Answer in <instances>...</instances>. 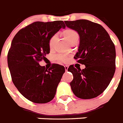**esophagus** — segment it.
<instances>
[{"label":"esophagus","instance_id":"1","mask_svg":"<svg viewBox=\"0 0 123 123\" xmlns=\"http://www.w3.org/2000/svg\"><path fill=\"white\" fill-rule=\"evenodd\" d=\"M64 67H65V71H67L68 70V67L67 65H65V66H64Z\"/></svg>","mask_w":123,"mask_h":123}]
</instances>
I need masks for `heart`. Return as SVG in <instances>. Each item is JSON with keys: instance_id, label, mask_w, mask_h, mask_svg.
<instances>
[{"instance_id": "obj_1", "label": "heart", "mask_w": 123, "mask_h": 123, "mask_svg": "<svg viewBox=\"0 0 123 123\" xmlns=\"http://www.w3.org/2000/svg\"><path fill=\"white\" fill-rule=\"evenodd\" d=\"M62 36H63L64 38L67 40L69 44H71L72 43L74 42V41H75L76 39H79V34L77 31H75L74 29H67L65 30H64L62 32ZM57 36L56 35H53V36L51 37V38L49 40V48L50 50H53L55 46L56 43L57 41ZM56 59L62 62H65L68 60V58L67 56L65 55H59L56 56Z\"/></svg>"}]
</instances>
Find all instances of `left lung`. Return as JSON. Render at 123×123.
<instances>
[{
	"instance_id": "left-lung-1",
	"label": "left lung",
	"mask_w": 123,
	"mask_h": 123,
	"mask_svg": "<svg viewBox=\"0 0 123 123\" xmlns=\"http://www.w3.org/2000/svg\"><path fill=\"white\" fill-rule=\"evenodd\" d=\"M66 26L78 32L80 44L74 56L86 68L77 69L70 65L68 71L73 74L70 83L74 94L83 99H92L104 92L110 84L116 70L115 46L101 25L80 19L65 21Z\"/></svg>"
}]
</instances>
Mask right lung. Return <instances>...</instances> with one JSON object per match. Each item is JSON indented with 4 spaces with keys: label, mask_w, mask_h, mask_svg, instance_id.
<instances>
[{
    "label": "right lung",
    "mask_w": 123,
    "mask_h": 123,
    "mask_svg": "<svg viewBox=\"0 0 123 123\" xmlns=\"http://www.w3.org/2000/svg\"><path fill=\"white\" fill-rule=\"evenodd\" d=\"M62 27H65L62 21L34 22L19 30L11 43L7 63L12 80L19 92L34 103H46L54 98L65 71L58 64L48 70L39 64L49 53V39Z\"/></svg>",
    "instance_id": "add662e5"
}]
</instances>
